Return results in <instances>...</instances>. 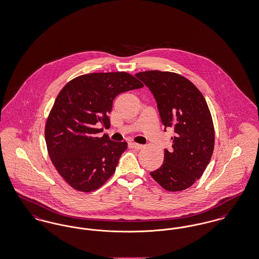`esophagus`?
I'll return each mask as SVG.
<instances>
[{
	"label": "esophagus",
	"mask_w": 259,
	"mask_h": 259,
	"mask_svg": "<svg viewBox=\"0 0 259 259\" xmlns=\"http://www.w3.org/2000/svg\"><path fill=\"white\" fill-rule=\"evenodd\" d=\"M130 145L132 146V148H134L135 149H142V148H145V146L140 145V144H136V143H131Z\"/></svg>",
	"instance_id": "esophagus-1"
}]
</instances>
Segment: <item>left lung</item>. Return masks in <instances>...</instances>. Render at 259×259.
<instances>
[{
    "instance_id": "8db88e82",
    "label": "left lung",
    "mask_w": 259,
    "mask_h": 259,
    "mask_svg": "<svg viewBox=\"0 0 259 259\" xmlns=\"http://www.w3.org/2000/svg\"><path fill=\"white\" fill-rule=\"evenodd\" d=\"M153 94L161 121L172 127V149L164 150L160 168L150 172L168 191H182L201 178L214 147V129L207 102L190 80L171 72L135 74Z\"/></svg>"
}]
</instances>
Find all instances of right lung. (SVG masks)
<instances>
[{
    "label": "right lung",
    "mask_w": 259,
    "mask_h": 259,
    "mask_svg": "<svg viewBox=\"0 0 259 259\" xmlns=\"http://www.w3.org/2000/svg\"><path fill=\"white\" fill-rule=\"evenodd\" d=\"M144 84L125 72L93 73L75 77L63 87L46 123L50 159L73 188L90 192L104 185L127 148L97 134L111 126L109 114L114 98Z\"/></svg>",
    "instance_id": "add662e5"
}]
</instances>
